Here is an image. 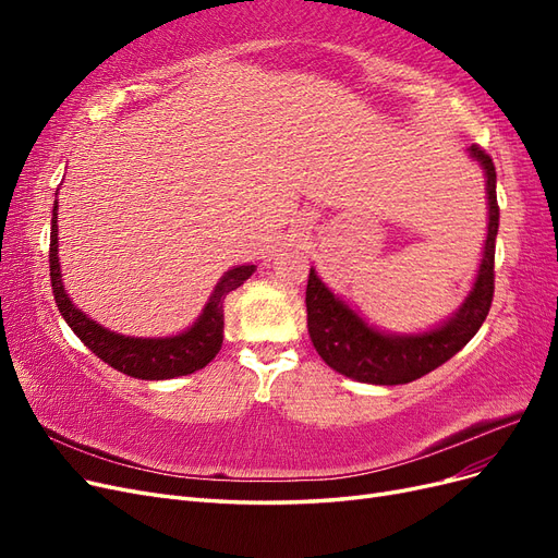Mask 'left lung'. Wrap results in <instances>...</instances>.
Listing matches in <instances>:
<instances>
[{
  "label": "left lung",
  "instance_id": "obj_1",
  "mask_svg": "<svg viewBox=\"0 0 558 558\" xmlns=\"http://www.w3.org/2000/svg\"><path fill=\"white\" fill-rule=\"evenodd\" d=\"M468 154L482 165L486 177L488 232L475 283H472L463 305L445 324L416 335L381 332L367 326L363 316L353 312L342 298H337L318 279L314 267L310 269L305 298L307 328L318 356L335 373L379 386L410 384L447 363L482 328L494 300V258L500 209L496 199V167L492 156L477 144H472Z\"/></svg>",
  "mask_w": 558,
  "mask_h": 558
}]
</instances>
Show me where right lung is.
<instances>
[{"label": "right lung", "instance_id": "obj_1", "mask_svg": "<svg viewBox=\"0 0 558 558\" xmlns=\"http://www.w3.org/2000/svg\"><path fill=\"white\" fill-rule=\"evenodd\" d=\"M48 263L50 283H53V295L62 318L97 359H102L118 373L134 379H174L193 375L195 369L211 363L223 344V300L230 291L240 289L256 272V265H240L228 269L221 281L216 283L205 310H202L189 330L172 337H125L88 318L64 291L58 258V199L53 207V218H50Z\"/></svg>", "mask_w": 558, "mask_h": 558}]
</instances>
